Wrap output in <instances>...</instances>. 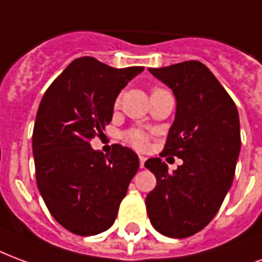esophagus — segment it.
Segmentation results:
<instances>
[{
    "label": "esophagus",
    "instance_id": "obj_1",
    "mask_svg": "<svg viewBox=\"0 0 262 262\" xmlns=\"http://www.w3.org/2000/svg\"><path fill=\"white\" fill-rule=\"evenodd\" d=\"M145 160H146V158H145V156H139V166H141V169H144Z\"/></svg>",
    "mask_w": 262,
    "mask_h": 262
}]
</instances>
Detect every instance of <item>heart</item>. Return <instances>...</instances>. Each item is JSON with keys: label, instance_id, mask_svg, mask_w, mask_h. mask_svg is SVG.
Returning <instances> with one entry per match:
<instances>
[{"label": "heart", "instance_id": "b5f03b06", "mask_svg": "<svg viewBox=\"0 0 262 262\" xmlns=\"http://www.w3.org/2000/svg\"><path fill=\"white\" fill-rule=\"evenodd\" d=\"M124 139L138 149H144L148 145V135L139 129H129L124 134Z\"/></svg>", "mask_w": 262, "mask_h": 262}]
</instances>
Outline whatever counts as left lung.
<instances>
[{
  "mask_svg": "<svg viewBox=\"0 0 262 262\" xmlns=\"http://www.w3.org/2000/svg\"><path fill=\"white\" fill-rule=\"evenodd\" d=\"M149 72L173 91L176 116L166 155L183 159L173 173L160 158L145 162L156 176L146 195L148 216L167 237H190L211 222L230 190L240 154L236 104L200 61H186Z\"/></svg>",
  "mask_w": 262,
  "mask_h": 262,
  "instance_id": "left-lung-1",
  "label": "left lung"
}]
</instances>
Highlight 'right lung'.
Returning <instances> with one entry per match:
<instances>
[{
    "label": "right lung",
    "mask_w": 262,
    "mask_h": 262,
    "mask_svg": "<svg viewBox=\"0 0 262 262\" xmlns=\"http://www.w3.org/2000/svg\"><path fill=\"white\" fill-rule=\"evenodd\" d=\"M144 67L113 68L76 58L46 91L34 121L36 181L57 222L79 236L107 230L138 171V155L123 145L112 154L91 146L112 121L121 89Z\"/></svg>",
    "instance_id": "add662e5"
}]
</instances>
